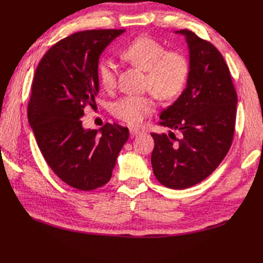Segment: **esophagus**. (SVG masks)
Masks as SVG:
<instances>
[{
  "mask_svg": "<svg viewBox=\"0 0 263 263\" xmlns=\"http://www.w3.org/2000/svg\"><path fill=\"white\" fill-rule=\"evenodd\" d=\"M129 133H130L132 137H135V136L139 135V134L142 133V130L138 129V128H129Z\"/></svg>",
  "mask_w": 263,
  "mask_h": 263,
  "instance_id": "obj_1",
  "label": "esophagus"
}]
</instances>
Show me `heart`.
<instances>
[{"instance_id": "obj_1", "label": "heart", "mask_w": 263, "mask_h": 263, "mask_svg": "<svg viewBox=\"0 0 263 263\" xmlns=\"http://www.w3.org/2000/svg\"><path fill=\"white\" fill-rule=\"evenodd\" d=\"M122 60L132 66L145 71L144 89L141 96H126L111 107L115 118L128 125H139L155 111V98L171 100L178 97L188 82L189 58L183 51L167 49L159 40L141 36L128 43L120 50ZM99 82L104 90L111 91L117 85V71L114 64L103 60L98 65Z\"/></svg>"}]
</instances>
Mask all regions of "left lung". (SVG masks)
<instances>
[{"mask_svg":"<svg viewBox=\"0 0 263 263\" xmlns=\"http://www.w3.org/2000/svg\"><path fill=\"white\" fill-rule=\"evenodd\" d=\"M190 50L188 85L178 100L160 116L161 126L181 133H152L151 161L156 179L171 189H186L201 182L229 153L235 133L237 95L223 55L207 40L188 29Z\"/></svg>","mask_w":263,"mask_h":263,"instance_id":"8db88e82","label":"left lung"}]
</instances>
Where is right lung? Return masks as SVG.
Instances as JSON below:
<instances>
[{
	"label": "right lung",
	"mask_w": 263,
	"mask_h": 263,
	"mask_svg": "<svg viewBox=\"0 0 263 263\" xmlns=\"http://www.w3.org/2000/svg\"><path fill=\"white\" fill-rule=\"evenodd\" d=\"M124 29L75 32L40 60L28 103V120L44 159L72 188L90 191L111 178L117 156L129 137L128 128L104 124L84 129L81 117L99 95V56Z\"/></svg>",
	"instance_id": "obj_1"
}]
</instances>
